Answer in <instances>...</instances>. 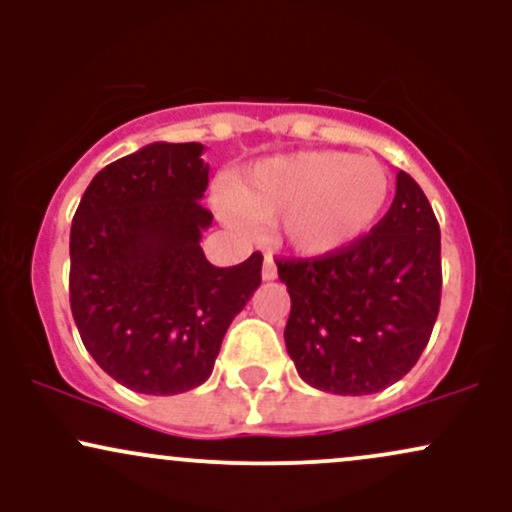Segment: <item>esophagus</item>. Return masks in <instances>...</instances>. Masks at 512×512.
I'll return each instance as SVG.
<instances>
[{
  "instance_id": "34e87169",
  "label": "esophagus",
  "mask_w": 512,
  "mask_h": 512,
  "mask_svg": "<svg viewBox=\"0 0 512 512\" xmlns=\"http://www.w3.org/2000/svg\"><path fill=\"white\" fill-rule=\"evenodd\" d=\"M262 279L264 281H274L276 279V264H274V257L269 255H264V264H262Z\"/></svg>"
}]
</instances>
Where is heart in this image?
<instances>
[{
    "instance_id": "heart-1",
    "label": "heart",
    "mask_w": 512,
    "mask_h": 512,
    "mask_svg": "<svg viewBox=\"0 0 512 512\" xmlns=\"http://www.w3.org/2000/svg\"><path fill=\"white\" fill-rule=\"evenodd\" d=\"M390 170L346 151H298L262 158L228 190L231 226L272 223L301 257H325L363 240L385 216Z\"/></svg>"
}]
</instances>
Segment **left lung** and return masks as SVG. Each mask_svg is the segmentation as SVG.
<instances>
[{
  "mask_svg": "<svg viewBox=\"0 0 512 512\" xmlns=\"http://www.w3.org/2000/svg\"><path fill=\"white\" fill-rule=\"evenodd\" d=\"M291 296L286 351L310 387L373 395L414 368L440 308V228L416 180L399 170L392 207L356 245L279 260Z\"/></svg>",
  "mask_w": 512,
  "mask_h": 512,
  "instance_id": "8db88e82",
  "label": "left lung"
}]
</instances>
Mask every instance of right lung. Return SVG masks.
<instances>
[{"instance_id":"1","label":"right lung","mask_w":512,"mask_h":512,"mask_svg":"<svg viewBox=\"0 0 512 512\" xmlns=\"http://www.w3.org/2000/svg\"><path fill=\"white\" fill-rule=\"evenodd\" d=\"M204 146L146 144L86 187L69 236V303L81 342L110 378L142 395H180L214 370L223 334L262 284V255L204 257L214 221Z\"/></svg>"}]
</instances>
